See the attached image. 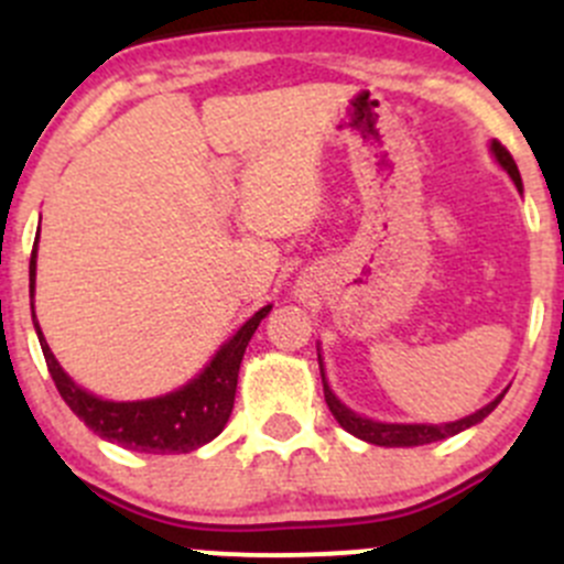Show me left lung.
Returning a JSON list of instances; mask_svg holds the SVG:
<instances>
[{"instance_id":"obj_1","label":"left lung","mask_w":564,"mask_h":564,"mask_svg":"<svg viewBox=\"0 0 564 564\" xmlns=\"http://www.w3.org/2000/svg\"><path fill=\"white\" fill-rule=\"evenodd\" d=\"M491 150H494V155H497V161L502 163L505 172L513 176L516 187L521 191V174H519V166H516L513 155H510V152L502 147V141H497V139L491 141ZM318 368H322V357H318ZM322 382H324V368H322ZM502 395L494 398V401L488 403V406H482L480 412L469 414V417H464V420H456V423L401 425V423H377V420L360 417V414H355L351 409H346L344 403L333 395V390L327 388V382H324V401H327L329 412H333V417L338 420L340 429H346L349 434H355L357 440H366V442H371V445H382V447H414V445H431V442L447 440V436L458 434V431L469 429V425H477L482 417H488V414L497 409V403L502 401Z\"/></svg>"}]
</instances>
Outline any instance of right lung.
Masks as SVG:
<instances>
[{
	"label": "right lung",
	"mask_w": 564,
	"mask_h": 564,
	"mask_svg": "<svg viewBox=\"0 0 564 564\" xmlns=\"http://www.w3.org/2000/svg\"><path fill=\"white\" fill-rule=\"evenodd\" d=\"M35 253L37 242L32 248L30 289H35ZM270 308L272 305H264L261 311H256L237 329L235 338L215 355V360L191 384H185V388H180L176 392H169L163 398L128 403L104 401V398H95L93 392L78 388L62 371L59 362L54 360L37 322L35 329L45 366H48L56 390L65 398L67 406L73 409V414L78 420H84V425H89L104 440L128 447V451L161 453V456H166V453H191L196 447L207 445L229 423V414L235 409L237 373H240L242 355H246L250 335L256 333L261 318L270 314ZM32 318H35V308H32Z\"/></svg>",
	"instance_id": "obj_1"
}]
</instances>
